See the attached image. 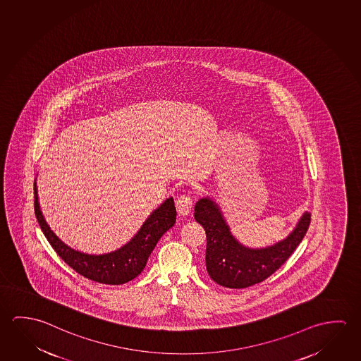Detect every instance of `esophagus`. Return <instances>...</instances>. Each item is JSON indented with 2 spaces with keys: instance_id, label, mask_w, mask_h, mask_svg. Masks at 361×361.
I'll return each mask as SVG.
<instances>
[{
  "instance_id": "1",
  "label": "esophagus",
  "mask_w": 361,
  "mask_h": 361,
  "mask_svg": "<svg viewBox=\"0 0 361 361\" xmlns=\"http://www.w3.org/2000/svg\"><path fill=\"white\" fill-rule=\"evenodd\" d=\"M191 207H192L191 196H180L176 200V209H178V214H181V215H188L191 212Z\"/></svg>"
}]
</instances>
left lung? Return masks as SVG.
I'll use <instances>...</instances> for the list:
<instances>
[{
    "mask_svg": "<svg viewBox=\"0 0 361 361\" xmlns=\"http://www.w3.org/2000/svg\"><path fill=\"white\" fill-rule=\"evenodd\" d=\"M195 220L207 231V271L226 288H247L259 283L288 259L307 233L311 214L305 212L287 237L262 248H252L233 235L221 207L213 196L195 204Z\"/></svg>",
    "mask_w": 361,
    "mask_h": 361,
    "instance_id": "left-lung-1",
    "label": "left lung"
}]
</instances>
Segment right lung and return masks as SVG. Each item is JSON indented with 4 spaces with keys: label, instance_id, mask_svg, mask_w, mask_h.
Listing matches in <instances>:
<instances>
[{
    "label": "right lung",
    "instance_id": "right-lung-1",
    "mask_svg": "<svg viewBox=\"0 0 361 361\" xmlns=\"http://www.w3.org/2000/svg\"><path fill=\"white\" fill-rule=\"evenodd\" d=\"M34 197L37 223L54 250L75 272L98 283L118 286L136 278L146 267L148 257L161 237L176 223L173 197H169L154 209L136 234L121 248L103 255H89L71 248L51 231L39 202L37 178L34 183Z\"/></svg>",
    "mask_w": 361,
    "mask_h": 361
}]
</instances>
